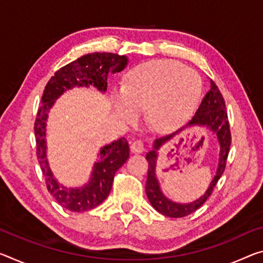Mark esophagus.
<instances>
[{
    "label": "esophagus",
    "instance_id": "34e87169",
    "mask_svg": "<svg viewBox=\"0 0 263 263\" xmlns=\"http://www.w3.org/2000/svg\"><path fill=\"white\" fill-rule=\"evenodd\" d=\"M131 151L135 153H141L144 151V141L140 139L133 140L131 144Z\"/></svg>",
    "mask_w": 263,
    "mask_h": 263
}]
</instances>
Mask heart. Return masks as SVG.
I'll return each mask as SVG.
<instances>
[{
    "label": "heart",
    "instance_id": "obj_1",
    "mask_svg": "<svg viewBox=\"0 0 263 263\" xmlns=\"http://www.w3.org/2000/svg\"><path fill=\"white\" fill-rule=\"evenodd\" d=\"M202 79L193 69L176 61L158 60L137 65L128 71L124 89L116 91L117 115L132 123L146 109L148 123L159 130L184 124L197 109Z\"/></svg>",
    "mask_w": 263,
    "mask_h": 263
}]
</instances>
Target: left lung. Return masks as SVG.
I'll return each instance as SVG.
<instances>
[{"label": "left lung", "instance_id": "8db88e82", "mask_svg": "<svg viewBox=\"0 0 263 263\" xmlns=\"http://www.w3.org/2000/svg\"><path fill=\"white\" fill-rule=\"evenodd\" d=\"M193 125H195V126L201 125V126H206L210 128V130L215 133L220 143V158L218 171H216L215 177L212 180L206 193L201 198L198 199L197 201L192 203H177L171 201V200L165 198L164 194L161 193L159 182H158L156 177V162L158 157L157 151L162 144L170 140L174 135L180 132L184 127L178 130L177 132L171 133V135L167 136H162L160 138L156 139L153 144V149L146 154V160L148 162L147 181L146 189H145L146 190V195L154 210L161 214H164L165 216H170V218H182V216L190 215L191 213L197 211L198 208L201 207L206 202L208 197L212 194L215 185L218 184L219 179L221 178L222 173L224 172V168H226V162L232 143V136L231 128H229L226 104H224V99L221 92H220L219 87L216 86L214 82H211V90L203 97L199 109L195 112V115L192 117V119L186 125V127L193 126Z\"/></svg>", "mask_w": 263, "mask_h": 263}]
</instances>
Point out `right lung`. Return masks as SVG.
<instances>
[{
    "label": "right lung",
    "mask_w": 263,
    "mask_h": 263,
    "mask_svg": "<svg viewBox=\"0 0 263 263\" xmlns=\"http://www.w3.org/2000/svg\"><path fill=\"white\" fill-rule=\"evenodd\" d=\"M126 63V57L116 53H87L57 70L45 85L34 125L36 156L39 158L42 173L45 177L47 190L65 210L85 212L101 205L110 194L115 174L127 160L130 149L125 138H120L110 145H106L101 149L99 160L95 164L89 184L82 189H66L61 186L52 177L45 158V122L48 112L53 102L64 91L73 86L93 85L98 90L105 91L107 87V74L122 71Z\"/></svg>",
    "instance_id": "obj_1"
}]
</instances>
